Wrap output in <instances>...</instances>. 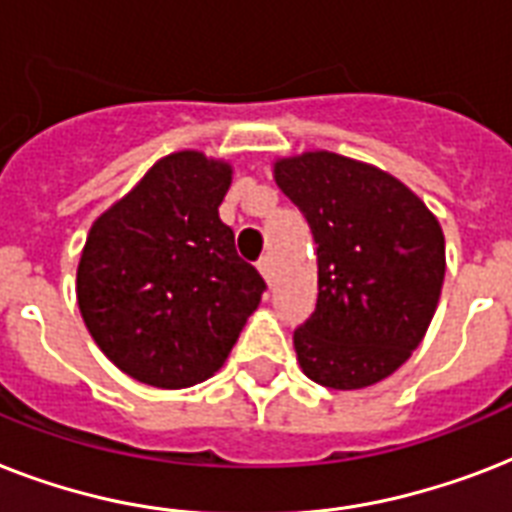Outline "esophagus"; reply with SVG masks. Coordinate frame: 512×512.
<instances>
[{
    "instance_id": "34e87169",
    "label": "esophagus",
    "mask_w": 512,
    "mask_h": 512,
    "mask_svg": "<svg viewBox=\"0 0 512 512\" xmlns=\"http://www.w3.org/2000/svg\"><path fill=\"white\" fill-rule=\"evenodd\" d=\"M257 271L263 273V279L271 284V281H273V260H271V257H268V255L260 257V260H257Z\"/></svg>"
}]
</instances>
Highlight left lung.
<instances>
[{
	"instance_id": "1",
	"label": "left lung",
	"mask_w": 512,
	"mask_h": 512,
	"mask_svg": "<svg viewBox=\"0 0 512 512\" xmlns=\"http://www.w3.org/2000/svg\"><path fill=\"white\" fill-rule=\"evenodd\" d=\"M273 175L319 255V300L295 329L297 361L324 388H369L428 332L446 273L441 225L401 180L348 156L308 151L279 159Z\"/></svg>"
}]
</instances>
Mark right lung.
Segmentation results:
<instances>
[{"instance_id": "add662e5", "label": "right lung", "mask_w": 512, "mask_h": 512, "mask_svg": "<svg viewBox=\"0 0 512 512\" xmlns=\"http://www.w3.org/2000/svg\"><path fill=\"white\" fill-rule=\"evenodd\" d=\"M231 164L164 156L92 223L76 300L98 348L132 380L191 388L223 366L265 292L217 207Z\"/></svg>"}]
</instances>
